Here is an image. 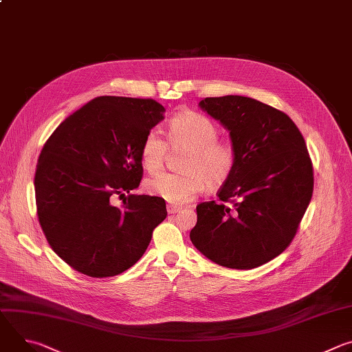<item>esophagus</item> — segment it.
<instances>
[{"instance_id":"esophagus-1","label":"esophagus","mask_w":352,"mask_h":352,"mask_svg":"<svg viewBox=\"0 0 352 352\" xmlns=\"http://www.w3.org/2000/svg\"><path fill=\"white\" fill-rule=\"evenodd\" d=\"M181 209H182V208H181V206H177V205H168V206H167L168 214H175V213H178Z\"/></svg>"}]
</instances>
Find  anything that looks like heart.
<instances>
[{
    "label": "heart",
    "mask_w": 352,
    "mask_h": 352,
    "mask_svg": "<svg viewBox=\"0 0 352 352\" xmlns=\"http://www.w3.org/2000/svg\"><path fill=\"white\" fill-rule=\"evenodd\" d=\"M167 139L157 131L146 133L140 146V163L148 174L163 170L168 144L186 152L179 174H162L144 184L150 195L171 204H186L206 188L224 185L235 171L236 147L219 139V128L208 117L193 111L175 114L168 122Z\"/></svg>",
    "instance_id": "obj_1"
}]
</instances>
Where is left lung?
I'll return each instance as SVG.
<instances>
[{"label":"left lung","instance_id":"8db88e82","mask_svg":"<svg viewBox=\"0 0 352 352\" xmlns=\"http://www.w3.org/2000/svg\"><path fill=\"white\" fill-rule=\"evenodd\" d=\"M199 106L230 131L238 162L220 202L196 206L190 241L220 266L259 267L288 248L312 199L305 139L285 113L255 98L206 97Z\"/></svg>","mask_w":352,"mask_h":352}]
</instances>
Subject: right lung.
<instances>
[{
  "label": "right lung",
  "instance_id": "1",
  "mask_svg": "<svg viewBox=\"0 0 352 352\" xmlns=\"http://www.w3.org/2000/svg\"><path fill=\"white\" fill-rule=\"evenodd\" d=\"M153 98L100 96L47 139L34 174L37 217L54 252L89 277H113L144 254L167 217L163 197L132 195L143 177L140 146L163 120ZM130 195L123 208L116 195Z\"/></svg>",
  "mask_w": 352,
  "mask_h": 352
}]
</instances>
